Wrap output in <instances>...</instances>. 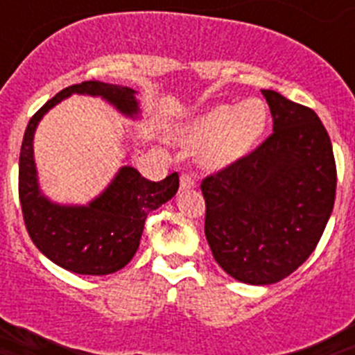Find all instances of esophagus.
<instances>
[{
	"label": "esophagus",
	"instance_id": "34e87169",
	"mask_svg": "<svg viewBox=\"0 0 355 355\" xmlns=\"http://www.w3.org/2000/svg\"><path fill=\"white\" fill-rule=\"evenodd\" d=\"M181 190H190V188H193L196 187V178H193L192 174H187V172H184V174H181Z\"/></svg>",
	"mask_w": 355,
	"mask_h": 355
}]
</instances>
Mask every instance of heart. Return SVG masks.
I'll list each match as a JSON object with an SVG mask.
<instances>
[{
    "instance_id": "heart-1",
    "label": "heart",
    "mask_w": 355,
    "mask_h": 355,
    "mask_svg": "<svg viewBox=\"0 0 355 355\" xmlns=\"http://www.w3.org/2000/svg\"><path fill=\"white\" fill-rule=\"evenodd\" d=\"M266 106L258 97L233 105H216L184 124L178 137L188 146H202L206 167L220 168L245 156L266 126Z\"/></svg>"
}]
</instances>
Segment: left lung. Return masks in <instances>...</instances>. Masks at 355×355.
Returning <instances> with one entry per match:
<instances>
[{
    "label": "left lung",
    "instance_id": "1",
    "mask_svg": "<svg viewBox=\"0 0 355 355\" xmlns=\"http://www.w3.org/2000/svg\"><path fill=\"white\" fill-rule=\"evenodd\" d=\"M261 92L272 135L200 183L213 258L249 284L293 274L318 245L336 197V162L318 115L275 90Z\"/></svg>",
    "mask_w": 355,
    "mask_h": 355
}]
</instances>
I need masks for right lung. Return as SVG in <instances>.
<instances>
[{"label": "right lung", "mask_w": 355, "mask_h": 355, "mask_svg": "<svg viewBox=\"0 0 355 355\" xmlns=\"http://www.w3.org/2000/svg\"><path fill=\"white\" fill-rule=\"evenodd\" d=\"M71 94L101 96L126 115L139 114L135 90L87 80L51 97L28 122L19 155V200L26 231L37 249L69 272L106 275L121 270L140 245L149 211L175 196L180 175L149 181L133 167H122L115 180L89 206H58L40 193L33 162V133L49 108Z\"/></svg>", "instance_id": "add662e5"}]
</instances>
